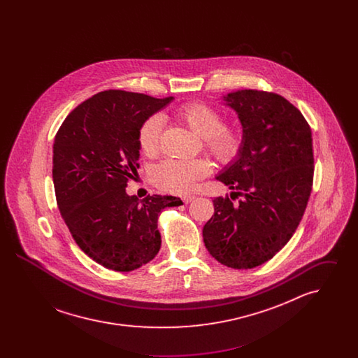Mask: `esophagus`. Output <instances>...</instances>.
I'll use <instances>...</instances> for the list:
<instances>
[{
	"label": "esophagus",
	"instance_id": "esophagus-1",
	"mask_svg": "<svg viewBox=\"0 0 358 358\" xmlns=\"http://www.w3.org/2000/svg\"><path fill=\"white\" fill-rule=\"evenodd\" d=\"M181 199H182V201H184V203H185V204H187V203H190V201H192V200H194V199H196V197H194V196H193V194H187V196H182V197H181Z\"/></svg>",
	"mask_w": 358,
	"mask_h": 358
}]
</instances>
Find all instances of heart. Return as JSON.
I'll return each mask as SVG.
<instances>
[{
    "mask_svg": "<svg viewBox=\"0 0 358 358\" xmlns=\"http://www.w3.org/2000/svg\"><path fill=\"white\" fill-rule=\"evenodd\" d=\"M177 118L201 136L205 150L217 162L228 165L235 162L244 148V130L236 122H222V114L204 102H189L176 111ZM164 131V118L158 114L150 115L138 131V145L141 152L153 157L161 146ZM212 171L209 161L196 159H166L152 171L154 185L176 194L189 192L197 181Z\"/></svg>",
    "mask_w": 358,
    "mask_h": 358,
    "instance_id": "b5f03b06",
    "label": "heart"
}]
</instances>
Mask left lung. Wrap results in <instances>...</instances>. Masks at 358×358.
I'll return each instance as SVG.
<instances>
[{"mask_svg": "<svg viewBox=\"0 0 358 358\" xmlns=\"http://www.w3.org/2000/svg\"><path fill=\"white\" fill-rule=\"evenodd\" d=\"M224 101L238 113L245 138L217 180L242 200L213 199L203 236L217 262L248 270L273 259L303 217L314 177L313 138L302 113L275 92L240 90Z\"/></svg>", "mask_w": 358, "mask_h": 358, "instance_id": "left-lung-1", "label": "left lung"}]
</instances>
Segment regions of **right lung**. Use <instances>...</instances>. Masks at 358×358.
I'll return each mask as SVG.
<instances>
[{
    "instance_id": "obj_1",
    "label": "right lung",
    "mask_w": 358,
    "mask_h": 358,
    "mask_svg": "<svg viewBox=\"0 0 358 358\" xmlns=\"http://www.w3.org/2000/svg\"><path fill=\"white\" fill-rule=\"evenodd\" d=\"M171 99L102 91L72 110L55 136L59 210L80 250L108 270L129 273L153 260L161 210L182 204L173 196L139 201L126 193L139 169V127Z\"/></svg>"
}]
</instances>
